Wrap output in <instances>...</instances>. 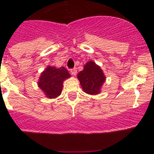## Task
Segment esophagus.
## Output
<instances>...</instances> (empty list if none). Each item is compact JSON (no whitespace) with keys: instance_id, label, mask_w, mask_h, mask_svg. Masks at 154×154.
<instances>
[{"instance_id":"1","label":"esophagus","mask_w":154,"mask_h":154,"mask_svg":"<svg viewBox=\"0 0 154 154\" xmlns=\"http://www.w3.org/2000/svg\"><path fill=\"white\" fill-rule=\"evenodd\" d=\"M70 72L72 75H75L76 73H77V70H76L75 69H70Z\"/></svg>"}]
</instances>
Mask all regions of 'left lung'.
I'll use <instances>...</instances> for the list:
<instances>
[{
	"label": "left lung",
	"mask_w": 154,
	"mask_h": 154,
	"mask_svg": "<svg viewBox=\"0 0 154 154\" xmlns=\"http://www.w3.org/2000/svg\"><path fill=\"white\" fill-rule=\"evenodd\" d=\"M77 78L84 92L89 95L99 93L106 81V76L103 70L92 61L85 64L83 70L79 73Z\"/></svg>",
	"instance_id": "left-lung-1"
}]
</instances>
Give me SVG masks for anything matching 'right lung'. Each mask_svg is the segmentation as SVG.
<instances>
[{"instance_id":"obj_1","label":"right lung","mask_w":154,"mask_h":154,"mask_svg":"<svg viewBox=\"0 0 154 154\" xmlns=\"http://www.w3.org/2000/svg\"><path fill=\"white\" fill-rule=\"evenodd\" d=\"M70 76L65 67L57 69L53 66H48L41 74L38 85L48 98L53 99L61 95L64 80Z\"/></svg>"}]
</instances>
